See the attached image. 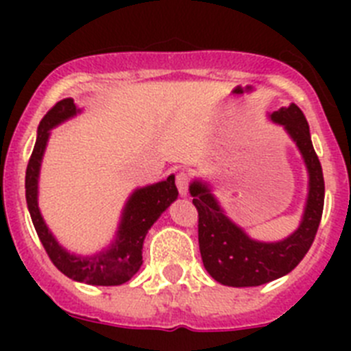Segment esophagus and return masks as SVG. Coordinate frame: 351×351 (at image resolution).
<instances>
[{
    "mask_svg": "<svg viewBox=\"0 0 351 351\" xmlns=\"http://www.w3.org/2000/svg\"><path fill=\"white\" fill-rule=\"evenodd\" d=\"M176 184H178V190L182 197L188 195V188H190V176L186 170H179L178 176H176Z\"/></svg>",
    "mask_w": 351,
    "mask_h": 351,
    "instance_id": "obj_1",
    "label": "esophagus"
}]
</instances>
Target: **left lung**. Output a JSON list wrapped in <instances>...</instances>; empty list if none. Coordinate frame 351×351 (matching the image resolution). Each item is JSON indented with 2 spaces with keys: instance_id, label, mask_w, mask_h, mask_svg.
Segmentation results:
<instances>
[{
  "instance_id": "left-lung-1",
  "label": "left lung",
  "mask_w": 351,
  "mask_h": 351,
  "mask_svg": "<svg viewBox=\"0 0 351 351\" xmlns=\"http://www.w3.org/2000/svg\"><path fill=\"white\" fill-rule=\"evenodd\" d=\"M271 119L290 133L309 172L308 204L300 226L290 237L280 243L253 241L226 218L206 184L195 181L190 186L193 206L198 210V246L204 267L226 287H260L293 271L309 251L320 226L325 182L308 121L295 104L272 112Z\"/></svg>"
}]
</instances>
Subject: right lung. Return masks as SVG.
<instances>
[{
  "label": "right lung",
  "mask_w": 351,
  "mask_h": 351,
  "mask_svg": "<svg viewBox=\"0 0 351 351\" xmlns=\"http://www.w3.org/2000/svg\"><path fill=\"white\" fill-rule=\"evenodd\" d=\"M75 114L77 107L73 100L64 98L58 101L40 121L38 137H36L35 149L31 153L26 169L27 209H29L35 230L47 251L49 258L64 276L80 283L116 287V285H123L132 280V276L141 269L142 244H144L145 234L151 225L160 218V214L178 198L179 191L173 182V176H169L167 181L141 188L132 195L126 204L119 232L112 246L93 256H75L66 253L56 243V239L43 223L38 204H36V188H38L40 161L47 144L49 130Z\"/></svg>",
  "instance_id": "1"
}]
</instances>
